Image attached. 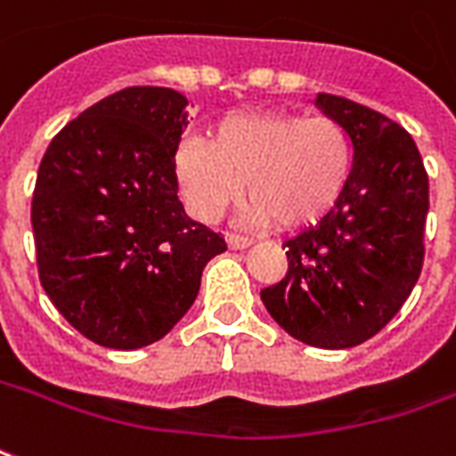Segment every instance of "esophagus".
<instances>
[{
	"label": "esophagus",
	"mask_w": 456,
	"mask_h": 456,
	"mask_svg": "<svg viewBox=\"0 0 456 456\" xmlns=\"http://www.w3.org/2000/svg\"><path fill=\"white\" fill-rule=\"evenodd\" d=\"M227 244H229V249L239 251V249H247V247H251V239L239 237V234H229Z\"/></svg>",
	"instance_id": "34e87169"
}]
</instances>
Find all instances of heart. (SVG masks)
I'll list each match as a JSON object with an SVG mask.
<instances>
[{"label": "heart", "instance_id": "heart-1", "mask_svg": "<svg viewBox=\"0 0 456 456\" xmlns=\"http://www.w3.org/2000/svg\"><path fill=\"white\" fill-rule=\"evenodd\" d=\"M175 170L184 202L202 222H217L244 184L247 222L296 229L323 217L346 192L353 145L328 116L232 113L207 142L184 140L175 152Z\"/></svg>", "mask_w": 456, "mask_h": 456}]
</instances>
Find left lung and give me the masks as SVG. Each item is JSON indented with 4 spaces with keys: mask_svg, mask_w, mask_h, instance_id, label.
Here are the masks:
<instances>
[{
    "mask_svg": "<svg viewBox=\"0 0 456 456\" xmlns=\"http://www.w3.org/2000/svg\"><path fill=\"white\" fill-rule=\"evenodd\" d=\"M314 103L348 133L353 173L333 209L286 241L289 272L261 289V301L296 340L340 350L372 338L415 289L429 183L415 140L395 120L340 95Z\"/></svg>",
    "mask_w": 456,
    "mask_h": 456,
    "instance_id": "8db88e82",
    "label": "left lung"
}]
</instances>
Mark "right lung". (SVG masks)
Masks as SVG:
<instances>
[{
	"mask_svg": "<svg viewBox=\"0 0 456 456\" xmlns=\"http://www.w3.org/2000/svg\"><path fill=\"white\" fill-rule=\"evenodd\" d=\"M184 108L173 88H123L71 120L39 165L31 227L41 286L103 348L167 336L195 304L207 261L227 251L177 197Z\"/></svg>",
	"mask_w": 456,
	"mask_h": 456,
	"instance_id": "obj_1",
	"label": "right lung"
}]
</instances>
